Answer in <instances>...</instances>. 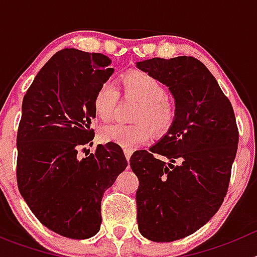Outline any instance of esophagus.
Wrapping results in <instances>:
<instances>
[{
    "label": "esophagus",
    "mask_w": 257,
    "mask_h": 257,
    "mask_svg": "<svg viewBox=\"0 0 257 257\" xmlns=\"http://www.w3.org/2000/svg\"><path fill=\"white\" fill-rule=\"evenodd\" d=\"M124 156H126V158H127V161L130 160V157H131V154H133V149H124Z\"/></svg>",
    "instance_id": "esophagus-1"
}]
</instances>
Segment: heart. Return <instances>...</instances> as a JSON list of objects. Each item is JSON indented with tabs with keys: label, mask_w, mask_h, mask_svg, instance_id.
Instances as JSON below:
<instances>
[{
	"label": "heart",
	"mask_w": 257,
	"mask_h": 257,
	"mask_svg": "<svg viewBox=\"0 0 257 257\" xmlns=\"http://www.w3.org/2000/svg\"><path fill=\"white\" fill-rule=\"evenodd\" d=\"M122 95L138 101L134 113L135 124H106L101 127L103 142L114 143L124 149H134L148 142L152 131L161 136L169 133L178 118V106L166 96V87L160 79L144 70H130L121 77ZM119 100V91L112 82L97 88L92 100L96 117L110 121Z\"/></svg>",
	"instance_id": "obj_1"
}]
</instances>
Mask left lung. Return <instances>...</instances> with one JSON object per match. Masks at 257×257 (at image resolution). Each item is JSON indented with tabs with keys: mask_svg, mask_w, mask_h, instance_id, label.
Here are the masks:
<instances>
[{
	"mask_svg": "<svg viewBox=\"0 0 257 257\" xmlns=\"http://www.w3.org/2000/svg\"><path fill=\"white\" fill-rule=\"evenodd\" d=\"M136 65L169 86L178 106L171 130L130 158L139 179L140 233L172 242L202 228L222 205L239 134L231 103L198 59L153 58Z\"/></svg>",
	"mask_w": 257,
	"mask_h": 257,
	"instance_id": "obj_1",
	"label": "left lung"
}]
</instances>
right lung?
Segmentation results:
<instances>
[{
  "label": "right lung",
  "instance_id": "add662e5",
  "mask_svg": "<svg viewBox=\"0 0 257 257\" xmlns=\"http://www.w3.org/2000/svg\"><path fill=\"white\" fill-rule=\"evenodd\" d=\"M110 59L97 52L60 50L38 72L22 105L17 135L18 188L35 216L50 230L72 239L95 235L101 198L126 169L123 151L92 144V100L112 76ZM85 149V148H83Z\"/></svg>",
  "mask_w": 257,
  "mask_h": 257
}]
</instances>
